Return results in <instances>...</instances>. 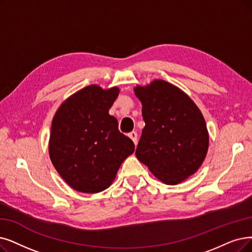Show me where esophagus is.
Returning <instances> with one entry per match:
<instances>
[{
  "label": "esophagus",
  "instance_id": "esophagus-1",
  "mask_svg": "<svg viewBox=\"0 0 252 252\" xmlns=\"http://www.w3.org/2000/svg\"><path fill=\"white\" fill-rule=\"evenodd\" d=\"M128 136L133 140V143H134L135 145L137 144V132H136V131H131V132H130V133L128 134Z\"/></svg>",
  "mask_w": 252,
  "mask_h": 252
}]
</instances>
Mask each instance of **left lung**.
Listing matches in <instances>:
<instances>
[{"label": "left lung", "mask_w": 252, "mask_h": 252, "mask_svg": "<svg viewBox=\"0 0 252 252\" xmlns=\"http://www.w3.org/2000/svg\"><path fill=\"white\" fill-rule=\"evenodd\" d=\"M145 127L137 159L165 184L193 175L208 152L209 135L200 110L184 92L164 80L135 88Z\"/></svg>", "instance_id": "8db88e82"}]
</instances>
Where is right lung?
Masks as SVG:
<instances>
[{
    "label": "right lung",
    "instance_id": "1",
    "mask_svg": "<svg viewBox=\"0 0 252 252\" xmlns=\"http://www.w3.org/2000/svg\"><path fill=\"white\" fill-rule=\"evenodd\" d=\"M119 89L84 88L60 106L52 123L49 156L65 182L86 193L106 189L123 161L134 152L108 114Z\"/></svg>",
    "mask_w": 252,
    "mask_h": 252
}]
</instances>
